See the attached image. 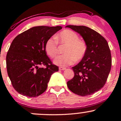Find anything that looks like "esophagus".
Instances as JSON below:
<instances>
[{"label":"esophagus","mask_w":121,"mask_h":121,"mask_svg":"<svg viewBox=\"0 0 121 121\" xmlns=\"http://www.w3.org/2000/svg\"><path fill=\"white\" fill-rule=\"evenodd\" d=\"M65 69H66L65 68L61 67H61H59V70H65Z\"/></svg>","instance_id":"esophagus-1"}]
</instances>
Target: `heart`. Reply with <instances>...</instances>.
Returning <instances> with one entry per match:
<instances>
[{"mask_svg":"<svg viewBox=\"0 0 121 121\" xmlns=\"http://www.w3.org/2000/svg\"><path fill=\"white\" fill-rule=\"evenodd\" d=\"M57 40L63 45H66L64 49L65 55L57 56L53 60L55 65L66 66L74 64L75 60L83 59L87 51V45L85 41L79 39L78 35L69 30H62L56 37ZM45 51L47 55L53 58L58 52L57 42L54 37H51L47 41Z\"/></svg>","mask_w":121,"mask_h":121,"instance_id":"heart-1","label":"heart"}]
</instances>
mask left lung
I'll list each match as a JSON object with an SVG mask.
<instances>
[{"label":"left lung","mask_w":121,"mask_h":121,"mask_svg":"<svg viewBox=\"0 0 121 121\" xmlns=\"http://www.w3.org/2000/svg\"><path fill=\"white\" fill-rule=\"evenodd\" d=\"M82 36L87 45L85 55L72 68L74 77L67 82L69 89L81 96L91 95L105 85L110 72L112 56L107 41L96 31L84 26H66Z\"/></svg>","instance_id":"left-lung-1"}]
</instances>
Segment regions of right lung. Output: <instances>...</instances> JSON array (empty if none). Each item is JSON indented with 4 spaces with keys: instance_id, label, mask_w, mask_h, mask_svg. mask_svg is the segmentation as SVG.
Returning a JSON list of instances; mask_svg holds the SVG:
<instances>
[{
    "instance_id": "right-lung-1",
    "label": "right lung",
    "mask_w": 121,
    "mask_h": 121,
    "mask_svg": "<svg viewBox=\"0 0 121 121\" xmlns=\"http://www.w3.org/2000/svg\"><path fill=\"white\" fill-rule=\"evenodd\" d=\"M61 29V26L34 27L12 41L6 56L7 70L12 86L19 94L35 97L46 91L51 75L59 67L47 56L45 45Z\"/></svg>"
}]
</instances>
